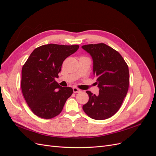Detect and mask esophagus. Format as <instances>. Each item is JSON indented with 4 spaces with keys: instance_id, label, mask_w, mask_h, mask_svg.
Returning <instances> with one entry per match:
<instances>
[{
    "instance_id": "34e87169",
    "label": "esophagus",
    "mask_w": 156,
    "mask_h": 156,
    "mask_svg": "<svg viewBox=\"0 0 156 156\" xmlns=\"http://www.w3.org/2000/svg\"><path fill=\"white\" fill-rule=\"evenodd\" d=\"M73 91L74 93H78V92H81V90L78 89V88H76V87H73Z\"/></svg>"
}]
</instances>
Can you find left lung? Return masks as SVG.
Masks as SVG:
<instances>
[{"label":"left lung","mask_w":156,"mask_h":156,"mask_svg":"<svg viewBox=\"0 0 156 156\" xmlns=\"http://www.w3.org/2000/svg\"><path fill=\"white\" fill-rule=\"evenodd\" d=\"M81 48L92 56L93 74L100 89L98 95L87 91L89 100L83 109L92 119H108L119 110L128 90V66L119 52L105 44Z\"/></svg>","instance_id":"8db88e82"}]
</instances>
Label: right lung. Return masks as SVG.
<instances>
[{
    "instance_id": "right-lung-1",
    "label": "right lung",
    "mask_w": 156,
    "mask_h": 156,
    "mask_svg": "<svg viewBox=\"0 0 156 156\" xmlns=\"http://www.w3.org/2000/svg\"><path fill=\"white\" fill-rule=\"evenodd\" d=\"M79 46L50 44L35 49L21 72V90L33 113L50 119L62 111L73 89L62 87L55 81L64 60L77 51Z\"/></svg>"
}]
</instances>
